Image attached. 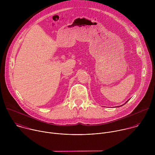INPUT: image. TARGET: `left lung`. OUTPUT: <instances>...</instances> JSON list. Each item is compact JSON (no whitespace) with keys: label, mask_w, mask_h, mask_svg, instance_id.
<instances>
[{"label":"left lung","mask_w":155,"mask_h":155,"mask_svg":"<svg viewBox=\"0 0 155 155\" xmlns=\"http://www.w3.org/2000/svg\"><path fill=\"white\" fill-rule=\"evenodd\" d=\"M129 100H128V101H129ZM126 103H125V104H126ZM123 105H124V104H123Z\"/></svg>","instance_id":"obj_1"}]
</instances>
